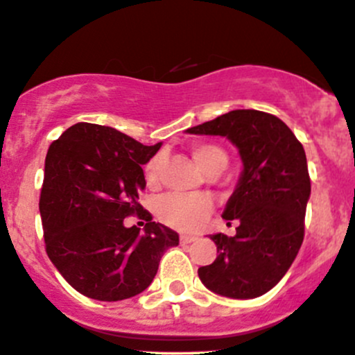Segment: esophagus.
Here are the masks:
<instances>
[{"label": "esophagus", "mask_w": 355, "mask_h": 355, "mask_svg": "<svg viewBox=\"0 0 355 355\" xmlns=\"http://www.w3.org/2000/svg\"><path fill=\"white\" fill-rule=\"evenodd\" d=\"M179 240H181L182 245H186V243L194 242L196 237H194V235H181V237H179Z\"/></svg>", "instance_id": "obj_1"}]
</instances>
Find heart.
<instances>
[{
  "label": "heart",
  "mask_w": 355,
  "mask_h": 355,
  "mask_svg": "<svg viewBox=\"0 0 355 355\" xmlns=\"http://www.w3.org/2000/svg\"><path fill=\"white\" fill-rule=\"evenodd\" d=\"M192 157L204 173L217 176L229 164V155L220 144L200 141L192 146ZM164 156L157 153L144 164V179L148 186L159 182ZM212 212V200L204 194H168L156 204V214L166 225L176 230L192 232L199 229Z\"/></svg>",
  "instance_id": "obj_1"
}]
</instances>
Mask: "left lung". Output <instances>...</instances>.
<instances>
[{
	"label": "left lung",
	"instance_id": "8db88e82",
	"mask_svg": "<svg viewBox=\"0 0 355 355\" xmlns=\"http://www.w3.org/2000/svg\"><path fill=\"white\" fill-rule=\"evenodd\" d=\"M187 133L227 137L243 161L222 216L229 225L237 222V234L212 235L218 255L198 270L200 282L235 300L265 295L284 277L304 239L311 179L303 144L278 116L260 110H232Z\"/></svg>",
	"mask_w": 355,
	"mask_h": 355
}]
</instances>
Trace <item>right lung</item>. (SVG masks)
Segmentation results:
<instances>
[{
  "label": "right lung",
  "instance_id": "1",
  "mask_svg": "<svg viewBox=\"0 0 355 355\" xmlns=\"http://www.w3.org/2000/svg\"><path fill=\"white\" fill-rule=\"evenodd\" d=\"M161 143L144 146L110 126L76 123L52 141L39 198L51 261L78 293L98 301L139 295L155 278L164 250L179 243L138 202L143 164ZM138 215L145 230L125 227Z\"/></svg>",
  "mask_w": 355,
  "mask_h": 355
}]
</instances>
